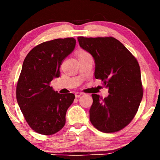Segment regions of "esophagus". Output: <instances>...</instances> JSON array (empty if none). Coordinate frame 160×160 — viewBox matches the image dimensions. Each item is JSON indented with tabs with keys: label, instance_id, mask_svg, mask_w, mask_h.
Instances as JSON below:
<instances>
[{
	"label": "esophagus",
	"instance_id": "1",
	"mask_svg": "<svg viewBox=\"0 0 160 160\" xmlns=\"http://www.w3.org/2000/svg\"><path fill=\"white\" fill-rule=\"evenodd\" d=\"M84 94V93H82V92H75V97H80V96H82V95H83Z\"/></svg>",
	"mask_w": 160,
	"mask_h": 160
}]
</instances>
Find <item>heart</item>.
I'll return each mask as SVG.
<instances>
[{
	"label": "heart",
	"instance_id": "obj_1",
	"mask_svg": "<svg viewBox=\"0 0 160 160\" xmlns=\"http://www.w3.org/2000/svg\"><path fill=\"white\" fill-rule=\"evenodd\" d=\"M84 53H86V52H85V51H82V50L78 51V53H77L78 56H80V55H82V54H84Z\"/></svg>",
	"mask_w": 160,
	"mask_h": 160
}]
</instances>
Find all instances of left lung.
Masks as SVG:
<instances>
[{"mask_svg": "<svg viewBox=\"0 0 160 160\" xmlns=\"http://www.w3.org/2000/svg\"><path fill=\"white\" fill-rule=\"evenodd\" d=\"M80 47L95 63L94 77L101 79L109 94H92L90 120L99 131L113 132L131 122L142 98L139 64L122 43L113 37H78Z\"/></svg>", "mask_w": 160, "mask_h": 160, "instance_id": "obj_1", "label": "left lung"}]
</instances>
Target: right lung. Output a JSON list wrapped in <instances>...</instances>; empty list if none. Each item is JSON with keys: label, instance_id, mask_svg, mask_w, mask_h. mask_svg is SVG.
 Listing matches in <instances>:
<instances>
[{"label": "right lung", "instance_id": "right-lung-1", "mask_svg": "<svg viewBox=\"0 0 160 160\" xmlns=\"http://www.w3.org/2000/svg\"><path fill=\"white\" fill-rule=\"evenodd\" d=\"M74 38L56 39L32 48L24 60L16 97L29 126L38 133L49 135L66 123V114L75 99L72 93L59 94L50 82L60 76L63 59L75 49Z\"/></svg>", "mask_w": 160, "mask_h": 160}]
</instances>
